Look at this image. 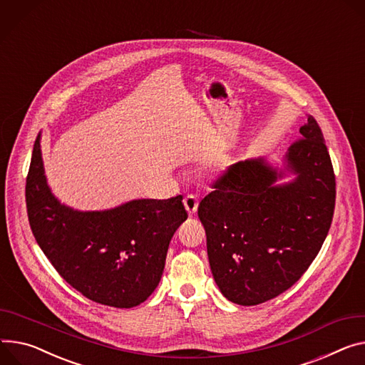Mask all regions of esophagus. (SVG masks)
Masks as SVG:
<instances>
[{"label": "esophagus", "instance_id": "1", "mask_svg": "<svg viewBox=\"0 0 365 365\" xmlns=\"http://www.w3.org/2000/svg\"><path fill=\"white\" fill-rule=\"evenodd\" d=\"M184 206H185L188 215L192 216L195 212H197L199 199L195 197V195H192V194H188V195H185V197H184Z\"/></svg>", "mask_w": 365, "mask_h": 365}]
</instances>
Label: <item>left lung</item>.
<instances>
[{"mask_svg":"<svg viewBox=\"0 0 365 365\" xmlns=\"http://www.w3.org/2000/svg\"><path fill=\"white\" fill-rule=\"evenodd\" d=\"M299 133L282 163L241 160L200 202L210 270L235 304L257 305L285 292L327 237L336 195L331 160L313 117Z\"/></svg>","mask_w":365,"mask_h":365,"instance_id":"left-lung-1","label":"left lung"}]
</instances>
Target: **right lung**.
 Masks as SVG:
<instances>
[{
  "label": "right lung",
  "instance_id": "obj_1",
  "mask_svg": "<svg viewBox=\"0 0 365 365\" xmlns=\"http://www.w3.org/2000/svg\"><path fill=\"white\" fill-rule=\"evenodd\" d=\"M26 206L43 255L74 289L117 308L146 301L159 285L171 238L188 217L182 195L137 199L105 210H77L51 191L41 149L34 146Z\"/></svg>",
  "mask_w": 365,
  "mask_h": 365
}]
</instances>
